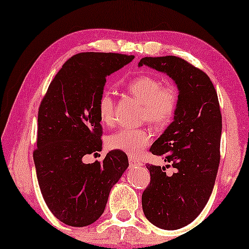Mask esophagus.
Returning <instances> with one entry per match:
<instances>
[{"mask_svg": "<svg viewBox=\"0 0 249 249\" xmlns=\"http://www.w3.org/2000/svg\"><path fill=\"white\" fill-rule=\"evenodd\" d=\"M129 165H130L131 168H135V166H139V165H142V163L139 162V161H136L135 159L129 158Z\"/></svg>", "mask_w": 249, "mask_h": 249, "instance_id": "esophagus-1", "label": "esophagus"}]
</instances>
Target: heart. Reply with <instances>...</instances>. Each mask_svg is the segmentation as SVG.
Masks as SVG:
<instances>
[{
  "label": "heart",
  "instance_id": "obj_1",
  "mask_svg": "<svg viewBox=\"0 0 249 249\" xmlns=\"http://www.w3.org/2000/svg\"><path fill=\"white\" fill-rule=\"evenodd\" d=\"M127 90L142 103V119L158 128L168 125L175 117L179 105V90L176 85H162L158 77L141 74L127 83ZM98 118L102 124H112L114 121V101L108 91L101 95L97 104ZM152 141L147 129L124 128L113 132L107 139V147L121 151L136 158Z\"/></svg>",
  "mask_w": 249,
  "mask_h": 249
}]
</instances>
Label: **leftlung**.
Listing matches in <instances>:
<instances>
[{
	"mask_svg": "<svg viewBox=\"0 0 249 249\" xmlns=\"http://www.w3.org/2000/svg\"><path fill=\"white\" fill-rule=\"evenodd\" d=\"M164 72L179 89L175 120L153 142L149 151L171 163L176 172L147 164L151 182L142 196L149 222L176 230L193 222L212 194L220 163L222 115L215 88L209 76L181 57H142L139 67Z\"/></svg>",
	"mask_w": 249,
	"mask_h": 249,
	"instance_id": "8db88e82",
	"label": "left lung"
}]
</instances>
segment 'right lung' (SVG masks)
Returning a JSON list of instances; mask_svg holds the SVG:
<instances>
[{"mask_svg":"<svg viewBox=\"0 0 249 249\" xmlns=\"http://www.w3.org/2000/svg\"><path fill=\"white\" fill-rule=\"evenodd\" d=\"M119 53L71 56L51 81L38 110L34 162L43 198L53 215L71 227H86L104 212L108 194L128 168L121 151L103 162L84 163L101 152L102 125L97 104L107 76L134 60Z\"/></svg>","mask_w":249,"mask_h":249,"instance_id":"right-lung-1","label":"right lung"}]
</instances>
